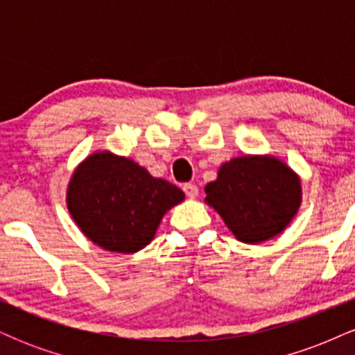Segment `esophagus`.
<instances>
[{
  "mask_svg": "<svg viewBox=\"0 0 355 355\" xmlns=\"http://www.w3.org/2000/svg\"><path fill=\"white\" fill-rule=\"evenodd\" d=\"M183 191H185V195L189 198H195L198 195V187L195 183H185L183 185Z\"/></svg>",
  "mask_w": 355,
  "mask_h": 355,
  "instance_id": "obj_1",
  "label": "esophagus"
}]
</instances>
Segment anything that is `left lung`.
<instances>
[{"label": "left lung", "instance_id": "1", "mask_svg": "<svg viewBox=\"0 0 355 355\" xmlns=\"http://www.w3.org/2000/svg\"><path fill=\"white\" fill-rule=\"evenodd\" d=\"M205 193V202L243 243L266 242L280 234L294 218L302 197L299 177L274 157L227 162Z\"/></svg>", "mask_w": 355, "mask_h": 355}]
</instances>
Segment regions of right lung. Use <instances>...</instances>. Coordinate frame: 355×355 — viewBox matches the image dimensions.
Here are the masks:
<instances>
[{
  "label": "right lung",
  "mask_w": 355,
  "mask_h": 355,
  "mask_svg": "<svg viewBox=\"0 0 355 355\" xmlns=\"http://www.w3.org/2000/svg\"><path fill=\"white\" fill-rule=\"evenodd\" d=\"M183 198L177 185L110 152L88 157L73 173L67 193L68 210L81 232L120 254L148 245L165 211Z\"/></svg>",
  "instance_id": "1"
}]
</instances>
